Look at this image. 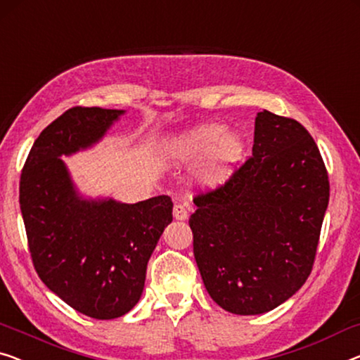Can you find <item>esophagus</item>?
<instances>
[{"mask_svg":"<svg viewBox=\"0 0 360 360\" xmlns=\"http://www.w3.org/2000/svg\"><path fill=\"white\" fill-rule=\"evenodd\" d=\"M173 217L174 219H178V221H184V219L189 217V207L182 205V203H176L173 208Z\"/></svg>","mask_w":360,"mask_h":360,"instance_id":"1","label":"esophagus"}]
</instances>
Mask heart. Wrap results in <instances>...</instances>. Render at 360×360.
<instances>
[{"instance_id": "1", "label": "heart", "mask_w": 360, "mask_h": 360, "mask_svg": "<svg viewBox=\"0 0 360 360\" xmlns=\"http://www.w3.org/2000/svg\"><path fill=\"white\" fill-rule=\"evenodd\" d=\"M244 148L239 134L226 132L221 124H200L171 139L165 147V157L174 165L194 163L203 158L195 179L203 189L213 191L231 178Z\"/></svg>"}]
</instances>
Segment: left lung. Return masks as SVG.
I'll return each instance as SVG.
<instances>
[{"label": "left lung", "mask_w": 360, "mask_h": 360, "mask_svg": "<svg viewBox=\"0 0 360 360\" xmlns=\"http://www.w3.org/2000/svg\"><path fill=\"white\" fill-rule=\"evenodd\" d=\"M328 198V173L307 129L259 112L252 157L224 186L197 195L189 219L214 302L259 315L294 296L312 271Z\"/></svg>", "instance_id": "1"}]
</instances>
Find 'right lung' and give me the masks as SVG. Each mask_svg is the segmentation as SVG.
I'll use <instances>...</instances> for the list:
<instances>
[{
  "label": "right lung",
  "instance_id": "1",
  "mask_svg": "<svg viewBox=\"0 0 360 360\" xmlns=\"http://www.w3.org/2000/svg\"><path fill=\"white\" fill-rule=\"evenodd\" d=\"M122 115L68 110L43 129L20 174V212L40 280L96 320L122 317L139 302L150 255L173 221L168 195L137 203L82 197L61 160L100 142Z\"/></svg>",
  "mask_w": 360,
  "mask_h": 360
}]
</instances>
